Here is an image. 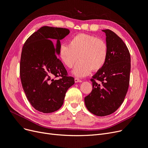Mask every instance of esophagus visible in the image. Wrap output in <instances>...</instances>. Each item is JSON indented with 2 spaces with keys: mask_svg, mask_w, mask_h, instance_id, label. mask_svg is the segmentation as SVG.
<instances>
[{
  "mask_svg": "<svg viewBox=\"0 0 148 148\" xmlns=\"http://www.w3.org/2000/svg\"><path fill=\"white\" fill-rule=\"evenodd\" d=\"M74 81H75V83H77V82H82V80L81 79H79V78H75L74 79Z\"/></svg>",
  "mask_w": 148,
  "mask_h": 148,
  "instance_id": "obj_1",
  "label": "esophagus"
}]
</instances>
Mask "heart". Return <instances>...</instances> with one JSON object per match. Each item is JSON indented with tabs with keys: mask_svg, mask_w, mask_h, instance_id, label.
Here are the masks:
<instances>
[{
	"mask_svg": "<svg viewBox=\"0 0 148 148\" xmlns=\"http://www.w3.org/2000/svg\"><path fill=\"white\" fill-rule=\"evenodd\" d=\"M58 53L60 60L68 68H72L79 58L73 73L78 77H84L91 70L96 71L104 66L108 48L104 40L96 36L79 34L71 37L69 44H62Z\"/></svg>",
	"mask_w": 148,
	"mask_h": 148,
	"instance_id": "1",
	"label": "heart"
}]
</instances>
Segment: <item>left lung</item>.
Segmentation results:
<instances>
[{"instance_id": "left-lung-1", "label": "left lung", "mask_w": 148, "mask_h": 148, "mask_svg": "<svg viewBox=\"0 0 148 148\" xmlns=\"http://www.w3.org/2000/svg\"><path fill=\"white\" fill-rule=\"evenodd\" d=\"M102 31L106 35L108 58L91 79L92 90L84 99L87 109L99 116L110 114L121 106L129 88L130 71V56L125 44L113 31Z\"/></svg>"}]
</instances>
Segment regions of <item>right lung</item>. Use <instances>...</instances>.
<instances>
[{
    "label": "right lung",
    "mask_w": 148,
    "mask_h": 148,
    "mask_svg": "<svg viewBox=\"0 0 148 148\" xmlns=\"http://www.w3.org/2000/svg\"><path fill=\"white\" fill-rule=\"evenodd\" d=\"M69 34L68 29L43 26L27 38L23 47L22 85L32 106L40 112L58 110L68 89L75 82L56 54H59L60 40Z\"/></svg>",
    "instance_id": "obj_1"
}]
</instances>
